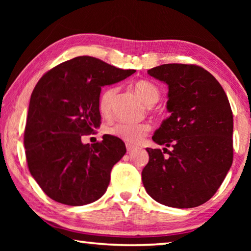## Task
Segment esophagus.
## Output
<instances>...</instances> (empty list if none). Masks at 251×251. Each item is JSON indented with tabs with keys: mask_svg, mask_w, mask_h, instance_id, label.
I'll return each mask as SVG.
<instances>
[{
	"mask_svg": "<svg viewBox=\"0 0 251 251\" xmlns=\"http://www.w3.org/2000/svg\"><path fill=\"white\" fill-rule=\"evenodd\" d=\"M136 146H134V145H131V144H126V150H127V151H134V150H136Z\"/></svg>",
	"mask_w": 251,
	"mask_h": 251,
	"instance_id": "34e87169",
	"label": "esophagus"
}]
</instances>
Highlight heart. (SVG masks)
Here are the masks:
<instances>
[{"mask_svg": "<svg viewBox=\"0 0 251 251\" xmlns=\"http://www.w3.org/2000/svg\"><path fill=\"white\" fill-rule=\"evenodd\" d=\"M134 91L147 106H152L158 101L160 97L159 88L154 83L146 79H139L135 82ZM116 94L115 87H109L101 93L99 100V109L101 115L107 116L110 112V106L114 96ZM150 125L142 123V124H133V123H116L109 126L107 131L109 135L122 139L127 143H138L150 130Z\"/></svg>", "mask_w": 251, "mask_h": 251, "instance_id": "heart-1", "label": "heart"}]
</instances>
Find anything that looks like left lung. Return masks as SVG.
<instances>
[{
	"label": "left lung",
	"mask_w": 251,
	"mask_h": 251,
	"mask_svg": "<svg viewBox=\"0 0 251 251\" xmlns=\"http://www.w3.org/2000/svg\"><path fill=\"white\" fill-rule=\"evenodd\" d=\"M147 73L168 85L172 115L156 129L152 141L172 151L146 148L150 161L142 172L143 185L165 206H201L217 192L232 164L233 120L228 97L201 66L164 64Z\"/></svg>",
	"instance_id": "left-lung-1"
}]
</instances>
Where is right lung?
<instances>
[{
	"instance_id": "1",
	"label": "right lung",
	"mask_w": 251,
	"mask_h": 251,
	"mask_svg": "<svg viewBox=\"0 0 251 251\" xmlns=\"http://www.w3.org/2000/svg\"><path fill=\"white\" fill-rule=\"evenodd\" d=\"M134 73L99 58L77 56L37 82L24 131L25 155L32 177L53 201L83 206L105 194L110 171L125 155V144L104 135L100 143L88 145L82 136L100 127L101 87Z\"/></svg>"
}]
</instances>
